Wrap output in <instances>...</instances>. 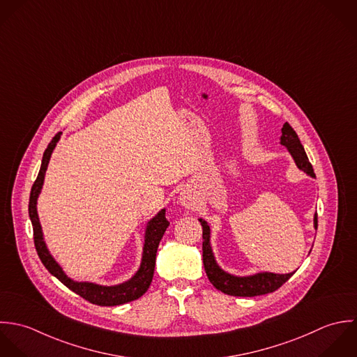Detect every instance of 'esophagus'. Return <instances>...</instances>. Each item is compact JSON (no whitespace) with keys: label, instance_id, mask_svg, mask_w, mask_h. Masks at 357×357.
<instances>
[{"label":"esophagus","instance_id":"esophagus-1","mask_svg":"<svg viewBox=\"0 0 357 357\" xmlns=\"http://www.w3.org/2000/svg\"><path fill=\"white\" fill-rule=\"evenodd\" d=\"M179 203L185 207V208H193L196 206L195 197L189 190H183L179 196Z\"/></svg>","mask_w":357,"mask_h":357}]
</instances>
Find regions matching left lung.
Returning <instances> with one entry per match:
<instances>
[{
    "mask_svg": "<svg viewBox=\"0 0 357 357\" xmlns=\"http://www.w3.org/2000/svg\"><path fill=\"white\" fill-rule=\"evenodd\" d=\"M280 143L287 147L296 167L301 171H303L306 175L312 178L316 176L302 143L299 141L296 132L292 130V127L288 123H285L282 128ZM200 223L203 226V264H204V269L208 276V280L213 283L216 289L234 296L265 295L280 288L295 273L292 272L287 275H279V273H271V272H261L251 276H234L225 272L216 264L214 252L211 248L210 225L204 219H200ZM313 223H314V227L317 229V214H314Z\"/></svg>",
    "mask_w": 357,
    "mask_h": 357,
    "instance_id": "8db88e82",
    "label": "left lung"
}]
</instances>
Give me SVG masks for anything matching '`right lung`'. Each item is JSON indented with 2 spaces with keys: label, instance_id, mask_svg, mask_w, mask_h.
Here are the masks:
<instances>
[{
  "label": "right lung",
  "instance_id": "add662e5",
  "mask_svg": "<svg viewBox=\"0 0 357 357\" xmlns=\"http://www.w3.org/2000/svg\"><path fill=\"white\" fill-rule=\"evenodd\" d=\"M62 132L56 134L54 139L48 144V147L44 151L43 162L40 172L37 175V179L31 188L30 200H29V215L33 225L34 231V245L37 250V254L44 264V266L48 269V272L55 276L61 283L70 288L75 294L82 296L85 301L99 305V306H116L123 305L131 301H135L141 298L143 294L147 291L149 285L153 280L154 273V265H155V254L160 244V240L162 238L167 227L169 226V222L165 218V208L158 211V214L151 218L147 222L146 230H144V244H143L142 261L138 272L127 282L117 285H100L88 282H74L70 279L61 265L54 259L50 250L47 248V244L44 241V234L41 229V223L37 214V199L41 193L45 171L48 168L50 158L52 155V151L56 146L58 141L61 139Z\"/></svg>",
  "mask_w": 357,
  "mask_h": 357
}]
</instances>
